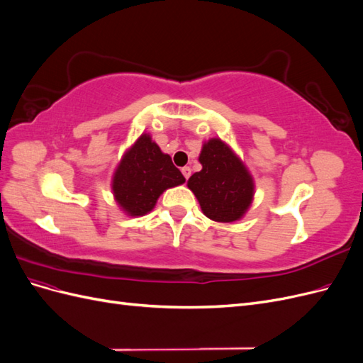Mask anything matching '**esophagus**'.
Returning <instances> with one entry per match:
<instances>
[{
    "mask_svg": "<svg viewBox=\"0 0 363 363\" xmlns=\"http://www.w3.org/2000/svg\"><path fill=\"white\" fill-rule=\"evenodd\" d=\"M182 172H183V175H184V179L188 180L189 177H191V168L189 167H184V168H182Z\"/></svg>",
    "mask_w": 363,
    "mask_h": 363,
    "instance_id": "esophagus-1",
    "label": "esophagus"
}]
</instances>
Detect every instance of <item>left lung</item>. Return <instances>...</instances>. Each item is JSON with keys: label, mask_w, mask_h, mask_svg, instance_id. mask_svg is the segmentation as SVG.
<instances>
[{"label": "left lung", "mask_w": 363, "mask_h": 363, "mask_svg": "<svg viewBox=\"0 0 363 363\" xmlns=\"http://www.w3.org/2000/svg\"><path fill=\"white\" fill-rule=\"evenodd\" d=\"M200 163L203 169L191 175L188 186L201 211L218 223L236 221L247 212L255 192L244 163L221 139H211L203 145Z\"/></svg>", "instance_id": "left-lung-1"}]
</instances>
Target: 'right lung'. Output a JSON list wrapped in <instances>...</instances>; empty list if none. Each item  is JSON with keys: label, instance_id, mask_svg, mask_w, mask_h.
<instances>
[{"label": "right lung", "instance_id": "right-lung-1", "mask_svg": "<svg viewBox=\"0 0 363 363\" xmlns=\"http://www.w3.org/2000/svg\"><path fill=\"white\" fill-rule=\"evenodd\" d=\"M184 183L183 174L168 155L148 135H142L131 147L113 175V194L123 211L142 216L156 206L163 191Z\"/></svg>", "mask_w": 363, "mask_h": 363}]
</instances>
